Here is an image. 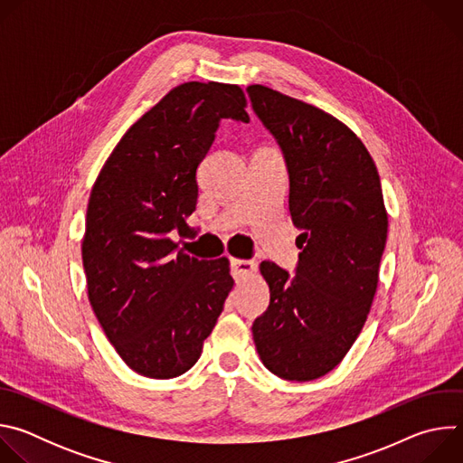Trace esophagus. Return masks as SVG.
I'll return each instance as SVG.
<instances>
[{"label": "esophagus", "mask_w": 463, "mask_h": 463, "mask_svg": "<svg viewBox=\"0 0 463 463\" xmlns=\"http://www.w3.org/2000/svg\"><path fill=\"white\" fill-rule=\"evenodd\" d=\"M256 271V261L252 260H231V273L236 280H241L243 277H249Z\"/></svg>", "instance_id": "esophagus-1"}]
</instances>
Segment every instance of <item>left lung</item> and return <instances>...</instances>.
Wrapping results in <instances>:
<instances>
[{"mask_svg": "<svg viewBox=\"0 0 463 463\" xmlns=\"http://www.w3.org/2000/svg\"><path fill=\"white\" fill-rule=\"evenodd\" d=\"M247 93L284 154L302 249L295 275L260 263L271 298L252 339L269 372L313 381L343 361L372 307L388 229L381 181L364 145L335 117L260 84Z\"/></svg>", "mask_w": 463, "mask_h": 463, "instance_id": "1", "label": "left lung"}]
</instances>
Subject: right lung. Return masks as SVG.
Returning <instances> with one entry per match:
<instances>
[{
    "mask_svg": "<svg viewBox=\"0 0 463 463\" xmlns=\"http://www.w3.org/2000/svg\"><path fill=\"white\" fill-rule=\"evenodd\" d=\"M238 86L186 82L118 141L88 203L82 261L91 307L122 361L172 379L202 355L234 286L229 260L200 261L174 236L195 234V172L222 118L249 122Z\"/></svg>",
    "mask_w": 463,
    "mask_h": 463,
    "instance_id": "add662e5",
    "label": "right lung"
}]
</instances>
